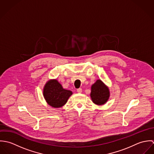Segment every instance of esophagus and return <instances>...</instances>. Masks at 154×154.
<instances>
[{"instance_id": "1", "label": "esophagus", "mask_w": 154, "mask_h": 154, "mask_svg": "<svg viewBox=\"0 0 154 154\" xmlns=\"http://www.w3.org/2000/svg\"><path fill=\"white\" fill-rule=\"evenodd\" d=\"M82 91V90L81 88H78V89H77V92H78V93H81Z\"/></svg>"}]
</instances>
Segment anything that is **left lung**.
<instances>
[{
    "label": "left lung",
    "instance_id": "obj_1",
    "mask_svg": "<svg viewBox=\"0 0 154 154\" xmlns=\"http://www.w3.org/2000/svg\"><path fill=\"white\" fill-rule=\"evenodd\" d=\"M90 96L94 104L98 106L103 105L110 97V91L102 81L98 79L91 86Z\"/></svg>",
    "mask_w": 154,
    "mask_h": 154
}]
</instances>
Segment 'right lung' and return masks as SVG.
<instances>
[{
  "mask_svg": "<svg viewBox=\"0 0 154 154\" xmlns=\"http://www.w3.org/2000/svg\"><path fill=\"white\" fill-rule=\"evenodd\" d=\"M72 92L63 88L56 79H51L47 82L43 89V96L48 105L54 108L63 106Z\"/></svg>",
  "mask_w": 154,
  "mask_h": 154,
  "instance_id": "add662e5",
  "label": "right lung"
}]
</instances>
